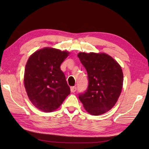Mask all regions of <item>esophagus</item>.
<instances>
[{
  "label": "esophagus",
  "mask_w": 149,
  "mask_h": 149,
  "mask_svg": "<svg viewBox=\"0 0 149 149\" xmlns=\"http://www.w3.org/2000/svg\"><path fill=\"white\" fill-rule=\"evenodd\" d=\"M76 90H77V88L75 87V86H72V87L70 88V90H71V91H72V93L75 92V91H76Z\"/></svg>",
  "instance_id": "obj_1"
}]
</instances>
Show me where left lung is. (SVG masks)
<instances>
[{
  "mask_svg": "<svg viewBox=\"0 0 149 149\" xmlns=\"http://www.w3.org/2000/svg\"><path fill=\"white\" fill-rule=\"evenodd\" d=\"M77 56L86 70L88 79L87 90L79 94V99L91 115H102L115 106L121 93V66L104 53L80 52Z\"/></svg>",
  "mask_w": 149,
  "mask_h": 149,
  "instance_id": "left-lung-1",
  "label": "left lung"
}]
</instances>
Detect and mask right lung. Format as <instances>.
I'll use <instances>...</instances> for the list:
<instances>
[{"instance_id": "add662e5", "label": "right lung", "mask_w": 149, "mask_h": 149, "mask_svg": "<svg viewBox=\"0 0 149 149\" xmlns=\"http://www.w3.org/2000/svg\"><path fill=\"white\" fill-rule=\"evenodd\" d=\"M69 52L43 48L31 55L26 65L24 86L31 102L44 112H52L70 93L61 68Z\"/></svg>"}]
</instances>
